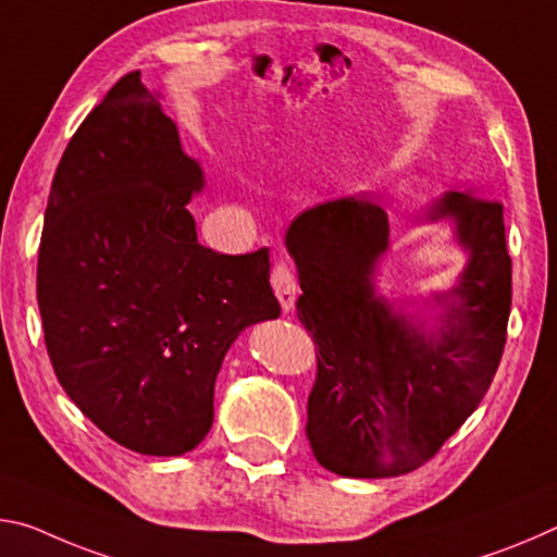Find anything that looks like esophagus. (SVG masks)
Returning <instances> with one entry per match:
<instances>
[{
	"instance_id": "1",
	"label": "esophagus",
	"mask_w": 557,
	"mask_h": 557,
	"mask_svg": "<svg viewBox=\"0 0 557 557\" xmlns=\"http://www.w3.org/2000/svg\"><path fill=\"white\" fill-rule=\"evenodd\" d=\"M271 286H273V294H276V298L281 300V308H284V311H290V308L296 306L298 281H296L294 267H290L288 259L278 257L276 261H273Z\"/></svg>"
}]
</instances>
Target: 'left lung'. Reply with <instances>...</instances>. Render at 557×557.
<instances>
[{"label":"left lung","instance_id":"left-lung-1","mask_svg":"<svg viewBox=\"0 0 557 557\" xmlns=\"http://www.w3.org/2000/svg\"><path fill=\"white\" fill-rule=\"evenodd\" d=\"M457 219L469 267L436 333L375 296L387 214L370 195L306 209L286 234L304 294L298 321L315 343L306 434L313 457L348 479H389L430 461L494 380L510 313L504 205L449 193L432 219ZM449 296H436L446 300Z\"/></svg>","mask_w":557,"mask_h":557}]
</instances>
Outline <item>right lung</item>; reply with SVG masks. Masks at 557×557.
<instances>
[{
  "label": "right lung",
  "mask_w": 557,
  "mask_h": 557,
  "mask_svg": "<svg viewBox=\"0 0 557 557\" xmlns=\"http://www.w3.org/2000/svg\"><path fill=\"white\" fill-rule=\"evenodd\" d=\"M202 170L131 71L86 115L51 182L36 298L53 372L125 449L180 457L214 419V380L244 327L278 318L269 249L197 242Z\"/></svg>",
  "instance_id": "right-lung-1"
}]
</instances>
